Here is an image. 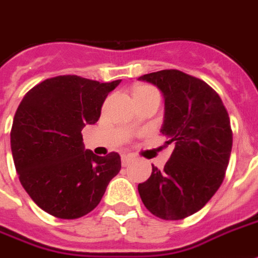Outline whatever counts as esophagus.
<instances>
[{"mask_svg":"<svg viewBox=\"0 0 258 258\" xmlns=\"http://www.w3.org/2000/svg\"><path fill=\"white\" fill-rule=\"evenodd\" d=\"M131 160H133V158L128 156V155H123V156H121V163H123V166H128L130 163H131Z\"/></svg>","mask_w":258,"mask_h":258,"instance_id":"34e87169","label":"esophagus"}]
</instances>
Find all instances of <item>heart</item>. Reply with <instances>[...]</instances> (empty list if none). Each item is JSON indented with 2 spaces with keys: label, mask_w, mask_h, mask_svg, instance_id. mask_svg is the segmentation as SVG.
Wrapping results in <instances>:
<instances>
[{
  "label": "heart",
  "mask_w": 258,
  "mask_h": 258,
  "mask_svg": "<svg viewBox=\"0 0 258 258\" xmlns=\"http://www.w3.org/2000/svg\"><path fill=\"white\" fill-rule=\"evenodd\" d=\"M147 89H154V88H151V86H140V88H138V89H135V92L147 91Z\"/></svg>",
  "instance_id": "b5f03b06"
}]
</instances>
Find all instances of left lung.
I'll list each match as a JSON object with an SVG mask.
<instances>
[{
  "mask_svg": "<svg viewBox=\"0 0 258 258\" xmlns=\"http://www.w3.org/2000/svg\"><path fill=\"white\" fill-rule=\"evenodd\" d=\"M141 81L165 96L162 134L173 144L170 159L138 184L147 210L165 221L196 214L222 184L229 163L233 134L222 99L203 79L179 70L145 74Z\"/></svg>",
  "mask_w": 258,
  "mask_h": 258,
  "instance_id": "left-lung-1",
  "label": "left lung"
}]
</instances>
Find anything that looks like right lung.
<instances>
[{"label":"right lung","instance_id":"add662e5","mask_svg":"<svg viewBox=\"0 0 258 258\" xmlns=\"http://www.w3.org/2000/svg\"><path fill=\"white\" fill-rule=\"evenodd\" d=\"M120 82L60 75L33 86L18 106L11 128L16 172L50 215L77 219L89 214L120 172V155H95L84 148L81 134L98 121L104 99Z\"/></svg>","mask_w":258,"mask_h":258}]
</instances>
